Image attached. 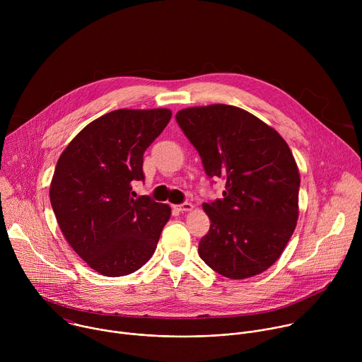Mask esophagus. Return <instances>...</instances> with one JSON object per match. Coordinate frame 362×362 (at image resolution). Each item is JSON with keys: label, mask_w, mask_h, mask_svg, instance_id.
Masks as SVG:
<instances>
[{"label": "esophagus", "mask_w": 362, "mask_h": 362, "mask_svg": "<svg viewBox=\"0 0 362 362\" xmlns=\"http://www.w3.org/2000/svg\"><path fill=\"white\" fill-rule=\"evenodd\" d=\"M176 209H177L179 212H190V211L193 209V204L189 203V202H185V203H182V204H177Z\"/></svg>", "instance_id": "1"}]
</instances>
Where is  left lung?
Listing matches in <instances>:
<instances>
[{"label":"left lung","instance_id":"8db88e82","mask_svg":"<svg viewBox=\"0 0 362 362\" xmlns=\"http://www.w3.org/2000/svg\"><path fill=\"white\" fill-rule=\"evenodd\" d=\"M176 120L206 175L226 180L223 199L203 203L211 229L199 242L202 261L230 279L265 272L282 255L299 216L300 176L288 143L235 106L189 107Z\"/></svg>","mask_w":362,"mask_h":362}]
</instances>
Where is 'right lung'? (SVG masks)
<instances>
[{
	"instance_id": "add662e5",
	"label": "right lung",
	"mask_w": 362,
	"mask_h": 362,
	"mask_svg": "<svg viewBox=\"0 0 362 362\" xmlns=\"http://www.w3.org/2000/svg\"><path fill=\"white\" fill-rule=\"evenodd\" d=\"M172 119L169 109L110 112L88 123L64 148L49 185L57 223L95 272L124 276L156 250L170 219L169 204L134 199L143 154Z\"/></svg>"
}]
</instances>
